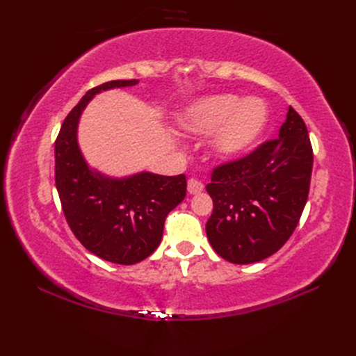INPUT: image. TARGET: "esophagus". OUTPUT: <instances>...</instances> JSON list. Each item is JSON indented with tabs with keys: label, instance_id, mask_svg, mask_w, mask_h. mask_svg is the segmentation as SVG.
<instances>
[{
	"label": "esophagus",
	"instance_id": "obj_1",
	"mask_svg": "<svg viewBox=\"0 0 356 356\" xmlns=\"http://www.w3.org/2000/svg\"><path fill=\"white\" fill-rule=\"evenodd\" d=\"M187 191L190 193V195H200V193L203 191V184H202V182H199L197 179L191 178L187 182Z\"/></svg>",
	"mask_w": 356,
	"mask_h": 356
}]
</instances>
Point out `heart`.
<instances>
[{
    "mask_svg": "<svg viewBox=\"0 0 356 356\" xmlns=\"http://www.w3.org/2000/svg\"><path fill=\"white\" fill-rule=\"evenodd\" d=\"M268 122V108L260 98L211 95L191 102L178 123L190 135H215L212 153L225 160L238 159L255 145Z\"/></svg>",
    "mask_w": 356,
    "mask_h": 356,
    "instance_id": "obj_1",
    "label": "heart"
}]
</instances>
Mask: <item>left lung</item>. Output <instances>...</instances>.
<instances>
[{"instance_id": "8db88e82", "label": "left lung", "mask_w": 356, "mask_h": 356, "mask_svg": "<svg viewBox=\"0 0 356 356\" xmlns=\"http://www.w3.org/2000/svg\"><path fill=\"white\" fill-rule=\"evenodd\" d=\"M312 165L307 127L289 106L279 138L213 169L207 186L213 202L207 222L213 251L230 263L251 264L281 250L307 202Z\"/></svg>"}]
</instances>
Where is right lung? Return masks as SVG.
<instances>
[{"mask_svg":"<svg viewBox=\"0 0 356 356\" xmlns=\"http://www.w3.org/2000/svg\"><path fill=\"white\" fill-rule=\"evenodd\" d=\"M139 80H114L90 89L62 123L55 144V181L62 209L86 250L105 261L131 266L160 245L168 213L184 200L186 175L153 172L113 178L92 169L77 139L88 104L104 90L132 88Z\"/></svg>","mask_w":356,"mask_h":356,"instance_id":"add662e5","label":"right lung"}]
</instances>
